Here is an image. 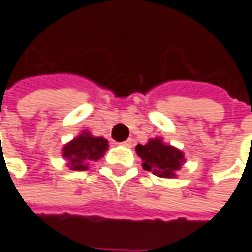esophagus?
<instances>
[{"label": "esophagus", "mask_w": 252, "mask_h": 252, "mask_svg": "<svg viewBox=\"0 0 252 252\" xmlns=\"http://www.w3.org/2000/svg\"><path fill=\"white\" fill-rule=\"evenodd\" d=\"M123 146H126V147H131L132 146V140H126V141H124V143H121Z\"/></svg>", "instance_id": "obj_1"}]
</instances>
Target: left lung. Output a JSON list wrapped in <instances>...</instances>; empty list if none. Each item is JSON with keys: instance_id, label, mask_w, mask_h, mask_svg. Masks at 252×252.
Returning <instances> with one entry per match:
<instances>
[{"instance_id": "left-lung-1", "label": "left lung", "mask_w": 252, "mask_h": 252, "mask_svg": "<svg viewBox=\"0 0 252 252\" xmlns=\"http://www.w3.org/2000/svg\"><path fill=\"white\" fill-rule=\"evenodd\" d=\"M135 152L143 160V169L160 178H176V172L185 163L182 150L159 137L150 138L146 144H137Z\"/></svg>"}]
</instances>
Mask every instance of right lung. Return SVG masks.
<instances>
[{
  "label": "right lung",
  "mask_w": 252,
  "mask_h": 252,
  "mask_svg": "<svg viewBox=\"0 0 252 252\" xmlns=\"http://www.w3.org/2000/svg\"><path fill=\"white\" fill-rule=\"evenodd\" d=\"M108 140L94 137L90 131H81L77 137L63 146L61 153L71 171H86L90 162H97L108 150Z\"/></svg>",
  "instance_id": "add662e5"
}]
</instances>
